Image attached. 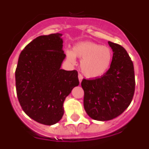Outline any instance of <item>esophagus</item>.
Here are the masks:
<instances>
[{"instance_id":"1","label":"esophagus","mask_w":149,"mask_h":149,"mask_svg":"<svg viewBox=\"0 0 149 149\" xmlns=\"http://www.w3.org/2000/svg\"><path fill=\"white\" fill-rule=\"evenodd\" d=\"M78 79H79V82L81 83V81H82L83 80V76L81 74H78Z\"/></svg>"}]
</instances>
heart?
<instances>
[{
  "label": "heart",
  "instance_id": "obj_1",
  "mask_svg": "<svg viewBox=\"0 0 149 149\" xmlns=\"http://www.w3.org/2000/svg\"><path fill=\"white\" fill-rule=\"evenodd\" d=\"M66 55L71 63L75 62V56L81 59V71L91 78L103 75L108 70L113 58V53L109 47L89 41L76 44L72 51H66Z\"/></svg>",
  "mask_w": 149,
  "mask_h": 149
}]
</instances>
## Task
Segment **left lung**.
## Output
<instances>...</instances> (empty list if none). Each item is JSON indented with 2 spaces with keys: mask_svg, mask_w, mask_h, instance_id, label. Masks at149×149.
I'll return each instance as SVG.
<instances>
[{
  "mask_svg": "<svg viewBox=\"0 0 149 149\" xmlns=\"http://www.w3.org/2000/svg\"><path fill=\"white\" fill-rule=\"evenodd\" d=\"M113 51L110 67L101 77L83 79L84 106L95 120L108 121L119 116L131 104L135 91L134 64L120 45L108 42Z\"/></svg>",
  "mask_w": 149,
  "mask_h": 149,
  "instance_id": "left-lung-1",
  "label": "left lung"
}]
</instances>
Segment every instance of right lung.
Returning a JSON list of instances; mask_svg holds the SVG:
<instances>
[{"label": "right lung", "mask_w": 149, "mask_h": 149, "mask_svg": "<svg viewBox=\"0 0 149 149\" xmlns=\"http://www.w3.org/2000/svg\"><path fill=\"white\" fill-rule=\"evenodd\" d=\"M61 36H40L30 42L21 52L15 70L17 96L22 110L46 125L62 119L63 102L79 85L77 71L60 68L65 57Z\"/></svg>", "instance_id": "1"}]
</instances>
